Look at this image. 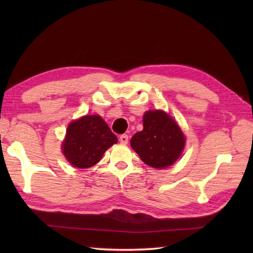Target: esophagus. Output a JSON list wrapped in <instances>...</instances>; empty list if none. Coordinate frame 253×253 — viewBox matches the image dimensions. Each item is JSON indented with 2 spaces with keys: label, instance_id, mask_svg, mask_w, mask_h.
I'll return each instance as SVG.
<instances>
[{
  "label": "esophagus",
  "instance_id": "obj_1",
  "mask_svg": "<svg viewBox=\"0 0 253 253\" xmlns=\"http://www.w3.org/2000/svg\"><path fill=\"white\" fill-rule=\"evenodd\" d=\"M120 141L122 144H127L128 143V136L127 135H122L120 137Z\"/></svg>",
  "mask_w": 253,
  "mask_h": 253
}]
</instances>
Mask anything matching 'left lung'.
Returning <instances> with one entry per match:
<instances>
[{"mask_svg":"<svg viewBox=\"0 0 253 253\" xmlns=\"http://www.w3.org/2000/svg\"><path fill=\"white\" fill-rule=\"evenodd\" d=\"M186 139L180 127L164 111H148L143 129L132 136L130 146L147 165L165 169L174 164L184 150Z\"/></svg>","mask_w":253,"mask_h":253,"instance_id":"1","label":"left lung"}]
</instances>
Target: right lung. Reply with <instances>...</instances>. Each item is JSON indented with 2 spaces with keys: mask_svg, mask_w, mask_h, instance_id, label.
Wrapping results in <instances>:
<instances>
[{
  "mask_svg": "<svg viewBox=\"0 0 253 253\" xmlns=\"http://www.w3.org/2000/svg\"><path fill=\"white\" fill-rule=\"evenodd\" d=\"M116 142L117 137L101 116L85 115L69 124L62 150L75 168L88 169L98 163Z\"/></svg>",
  "mask_w": 253,
  "mask_h": 253,
  "instance_id": "1",
  "label": "right lung"
}]
</instances>
